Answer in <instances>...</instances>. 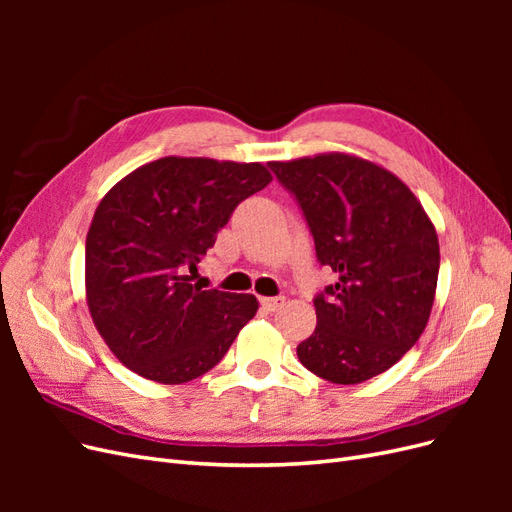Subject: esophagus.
Masks as SVG:
<instances>
[{
	"mask_svg": "<svg viewBox=\"0 0 512 512\" xmlns=\"http://www.w3.org/2000/svg\"><path fill=\"white\" fill-rule=\"evenodd\" d=\"M260 303L267 309V312H277V309L286 303V299L284 297H265V299H260Z\"/></svg>",
	"mask_w": 512,
	"mask_h": 512,
	"instance_id": "34e87169",
	"label": "esophagus"
}]
</instances>
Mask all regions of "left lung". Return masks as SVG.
Listing matches in <instances>:
<instances>
[{
    "label": "left lung",
    "mask_w": 512,
    "mask_h": 512,
    "mask_svg": "<svg viewBox=\"0 0 512 512\" xmlns=\"http://www.w3.org/2000/svg\"><path fill=\"white\" fill-rule=\"evenodd\" d=\"M294 194L320 265L337 282L314 299L318 324L297 346L312 374L359 384L393 367L427 327L440 243L408 185L348 153L269 162Z\"/></svg>",
    "instance_id": "1"
}]
</instances>
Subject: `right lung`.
<instances>
[{
  "label": "right lung",
  "mask_w": 512,
  "mask_h": 512,
  "mask_svg": "<svg viewBox=\"0 0 512 512\" xmlns=\"http://www.w3.org/2000/svg\"><path fill=\"white\" fill-rule=\"evenodd\" d=\"M271 179L260 162L168 156L132 170L100 200L85 243L87 305L134 374L160 384L203 376L254 318V294L192 280L235 207Z\"/></svg>",
  "instance_id": "add662e5"
}]
</instances>
